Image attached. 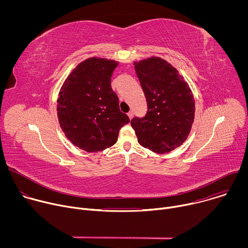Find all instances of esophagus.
Listing matches in <instances>:
<instances>
[{
  "instance_id": "obj_1",
  "label": "esophagus",
  "mask_w": 248,
  "mask_h": 248,
  "mask_svg": "<svg viewBox=\"0 0 248 248\" xmlns=\"http://www.w3.org/2000/svg\"><path fill=\"white\" fill-rule=\"evenodd\" d=\"M127 116H128V118H129V120H131V119H132V116H133V114H132V112H129V113H127Z\"/></svg>"
}]
</instances>
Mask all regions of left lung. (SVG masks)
<instances>
[{"mask_svg": "<svg viewBox=\"0 0 248 248\" xmlns=\"http://www.w3.org/2000/svg\"><path fill=\"white\" fill-rule=\"evenodd\" d=\"M148 111L130 124L138 143L154 153L165 154L180 147L194 122L195 101L188 83L166 60L152 56L133 62Z\"/></svg>", "mask_w": 248, "mask_h": 248, "instance_id": "1", "label": "left lung"}]
</instances>
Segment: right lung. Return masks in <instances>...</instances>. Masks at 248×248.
<instances>
[{"mask_svg": "<svg viewBox=\"0 0 248 248\" xmlns=\"http://www.w3.org/2000/svg\"><path fill=\"white\" fill-rule=\"evenodd\" d=\"M119 62L92 57L79 62L63 81L57 112L60 126L75 146L86 152L112 147L129 123L122 113L111 78Z\"/></svg>", "mask_w": 248, "mask_h": 248, "instance_id": "right-lung-1", "label": "right lung"}]
</instances>
